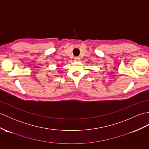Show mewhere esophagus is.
<instances>
[{
    "instance_id": "34e87169",
    "label": "esophagus",
    "mask_w": 149,
    "mask_h": 149,
    "mask_svg": "<svg viewBox=\"0 0 149 149\" xmlns=\"http://www.w3.org/2000/svg\"><path fill=\"white\" fill-rule=\"evenodd\" d=\"M74 59L75 61H79V60H80V58H79V57H74Z\"/></svg>"
}]
</instances>
